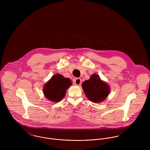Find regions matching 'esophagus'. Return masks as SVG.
Returning <instances> with one entry per match:
<instances>
[{
	"instance_id": "1",
	"label": "esophagus",
	"mask_w": 150,
	"mask_h": 150,
	"mask_svg": "<svg viewBox=\"0 0 150 150\" xmlns=\"http://www.w3.org/2000/svg\"><path fill=\"white\" fill-rule=\"evenodd\" d=\"M74 84L76 86H80L81 84V80L79 78H76L74 81Z\"/></svg>"
}]
</instances>
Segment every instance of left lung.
<instances>
[{
    "mask_svg": "<svg viewBox=\"0 0 150 150\" xmlns=\"http://www.w3.org/2000/svg\"><path fill=\"white\" fill-rule=\"evenodd\" d=\"M82 88L88 99L95 103L104 101L110 90L108 84L102 81L96 74H93L88 80L83 82Z\"/></svg>",
    "mask_w": 150,
    "mask_h": 150,
    "instance_id": "8db88e82",
    "label": "left lung"
}]
</instances>
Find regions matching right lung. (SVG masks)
I'll return each instance as SVG.
<instances>
[{
  "label": "right lung",
  "mask_w": 150,
  "mask_h": 150,
  "mask_svg": "<svg viewBox=\"0 0 150 150\" xmlns=\"http://www.w3.org/2000/svg\"><path fill=\"white\" fill-rule=\"evenodd\" d=\"M72 83L69 79L62 75H54L43 87V93L45 98L53 102H58L65 96L66 90Z\"/></svg>",
  "instance_id": "right-lung-1"
}]
</instances>
